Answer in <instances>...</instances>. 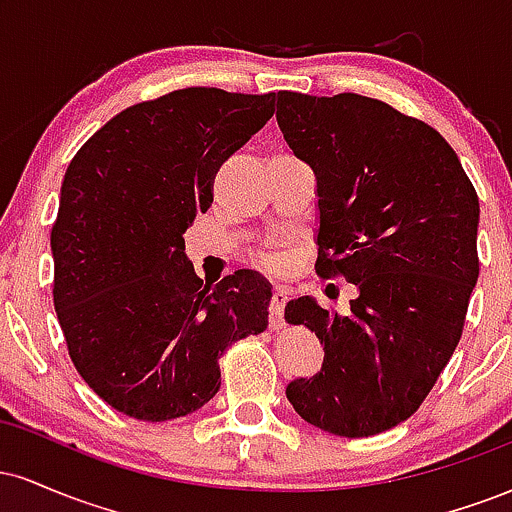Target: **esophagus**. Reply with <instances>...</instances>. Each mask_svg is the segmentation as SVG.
I'll use <instances>...</instances> for the list:
<instances>
[{
  "label": "esophagus",
  "instance_id": "34e87169",
  "mask_svg": "<svg viewBox=\"0 0 512 512\" xmlns=\"http://www.w3.org/2000/svg\"><path fill=\"white\" fill-rule=\"evenodd\" d=\"M289 301V291L284 286H276L272 293V303H269V322H272L274 330H279L284 325V305Z\"/></svg>",
  "mask_w": 512,
  "mask_h": 512
}]
</instances>
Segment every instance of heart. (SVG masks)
Returning <instances> with one entry per match:
<instances>
[{
  "label": "heart",
  "instance_id": "heart-1",
  "mask_svg": "<svg viewBox=\"0 0 512 512\" xmlns=\"http://www.w3.org/2000/svg\"><path fill=\"white\" fill-rule=\"evenodd\" d=\"M262 260H264V264H269V267H279L281 255H279V252H264Z\"/></svg>",
  "mask_w": 512,
  "mask_h": 512
}]
</instances>
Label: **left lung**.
I'll return each instance as SVG.
<instances>
[{
	"instance_id": "obj_1",
	"label": "left lung",
	"mask_w": 512,
	"mask_h": 512,
	"mask_svg": "<svg viewBox=\"0 0 512 512\" xmlns=\"http://www.w3.org/2000/svg\"><path fill=\"white\" fill-rule=\"evenodd\" d=\"M286 144L317 180V274L356 286L349 313L286 303L289 325L325 344L293 409L344 438L383 433L421 407L462 337L479 279V197L426 122L358 93H276Z\"/></svg>"
}]
</instances>
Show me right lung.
<instances>
[{
  "label": "right lung",
  "mask_w": 512,
  "mask_h": 512,
  "mask_svg": "<svg viewBox=\"0 0 512 512\" xmlns=\"http://www.w3.org/2000/svg\"><path fill=\"white\" fill-rule=\"evenodd\" d=\"M274 98L192 86L137 103L64 173L50 233L57 320L81 378L132 419L204 407L221 387L223 351L267 330L272 286L250 269L204 284L182 233Z\"/></svg>",
  "instance_id": "right-lung-1"
}]
</instances>
